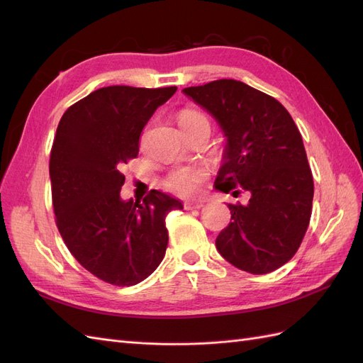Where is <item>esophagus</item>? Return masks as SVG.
<instances>
[{
  "mask_svg": "<svg viewBox=\"0 0 363 363\" xmlns=\"http://www.w3.org/2000/svg\"><path fill=\"white\" fill-rule=\"evenodd\" d=\"M203 207V201H186L184 208L186 211H194V208H200Z\"/></svg>",
  "mask_w": 363,
  "mask_h": 363,
  "instance_id": "34e87169",
  "label": "esophagus"
}]
</instances>
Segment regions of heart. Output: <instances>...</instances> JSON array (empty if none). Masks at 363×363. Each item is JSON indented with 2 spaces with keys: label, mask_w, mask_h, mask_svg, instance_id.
Wrapping results in <instances>:
<instances>
[{
  "label": "heart",
  "mask_w": 363,
  "mask_h": 363,
  "mask_svg": "<svg viewBox=\"0 0 363 363\" xmlns=\"http://www.w3.org/2000/svg\"><path fill=\"white\" fill-rule=\"evenodd\" d=\"M179 124L182 130L194 128L196 125H211L208 118L195 108H184L179 113ZM207 169L203 167H189L179 168L171 171L167 179L163 180V188L174 195L179 196H194L200 192L201 183L207 179Z\"/></svg>",
  "instance_id": "b5f03b06"
}]
</instances>
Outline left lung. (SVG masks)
<instances>
[{"instance_id": "obj_1", "label": "left lung", "mask_w": 363, "mask_h": 363, "mask_svg": "<svg viewBox=\"0 0 363 363\" xmlns=\"http://www.w3.org/2000/svg\"><path fill=\"white\" fill-rule=\"evenodd\" d=\"M183 92L204 107L227 138L215 188L247 204H228L232 221L216 248L233 267L268 274L289 262L309 227L313 177L298 128L276 98L236 80Z\"/></svg>"}]
</instances>
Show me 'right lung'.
<instances>
[{"mask_svg": "<svg viewBox=\"0 0 363 363\" xmlns=\"http://www.w3.org/2000/svg\"><path fill=\"white\" fill-rule=\"evenodd\" d=\"M177 91L101 87L63 113L50 156L56 224L71 255L100 280L133 286L160 265L168 247L164 218L179 200L150 191L142 201L121 200V168L139 155L152 113Z\"/></svg>", "mask_w": 363, "mask_h": 363, "instance_id": "add662e5", "label": "right lung"}]
</instances>
